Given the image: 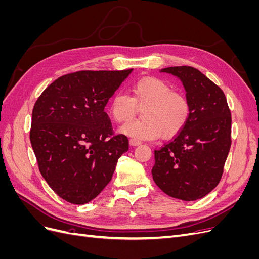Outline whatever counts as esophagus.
Wrapping results in <instances>:
<instances>
[{
    "label": "esophagus",
    "instance_id": "obj_1",
    "mask_svg": "<svg viewBox=\"0 0 259 259\" xmlns=\"http://www.w3.org/2000/svg\"><path fill=\"white\" fill-rule=\"evenodd\" d=\"M140 144H142V142H140V140H138V139H135V138H131L130 139V145L133 146V147L138 146Z\"/></svg>",
    "mask_w": 259,
    "mask_h": 259
}]
</instances>
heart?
<instances>
[{
  "label": "heart",
  "instance_id": "obj_1",
  "mask_svg": "<svg viewBox=\"0 0 259 259\" xmlns=\"http://www.w3.org/2000/svg\"><path fill=\"white\" fill-rule=\"evenodd\" d=\"M132 96L116 93L111 97L109 111L116 122L132 119L143 108L142 120L122 125V134L138 140H151L162 135L171 137L182 131L190 117L187 98L159 77H143L132 85Z\"/></svg>",
  "mask_w": 259,
  "mask_h": 259
}]
</instances>
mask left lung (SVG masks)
Segmentation results:
<instances>
[{
  "mask_svg": "<svg viewBox=\"0 0 259 259\" xmlns=\"http://www.w3.org/2000/svg\"><path fill=\"white\" fill-rule=\"evenodd\" d=\"M161 72L183 82L191 112L186 126L154 150L152 177L169 197L195 201L208 194L222 178L231 146V113L222 89L198 69L168 67Z\"/></svg>",
  "mask_w": 259,
  "mask_h": 259,
  "instance_id": "8db88e82",
  "label": "left lung"
}]
</instances>
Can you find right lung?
<instances>
[{
	"label": "right lung",
	"mask_w": 259,
	"mask_h": 259,
	"mask_svg": "<svg viewBox=\"0 0 259 259\" xmlns=\"http://www.w3.org/2000/svg\"><path fill=\"white\" fill-rule=\"evenodd\" d=\"M132 71L65 74L36 100L31 146L43 178L69 203L84 204L95 199L128 150L127 137L113 134L105 107Z\"/></svg>",
	"instance_id": "obj_1"
}]
</instances>
